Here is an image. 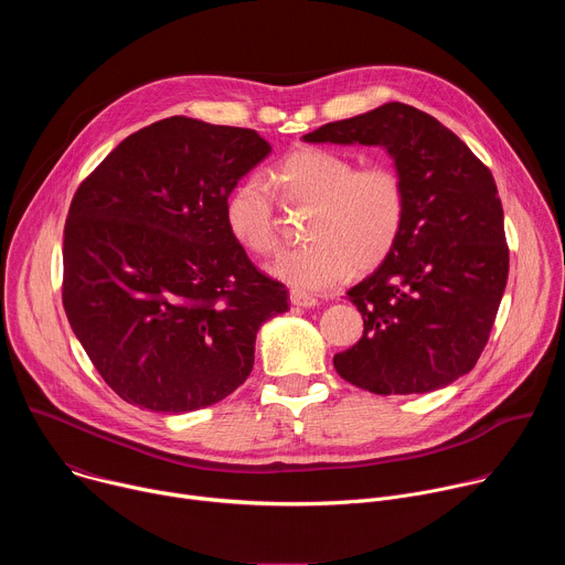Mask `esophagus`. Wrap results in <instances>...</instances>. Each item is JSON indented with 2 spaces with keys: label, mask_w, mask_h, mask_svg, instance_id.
<instances>
[{
  "label": "esophagus",
  "mask_w": 565,
  "mask_h": 565,
  "mask_svg": "<svg viewBox=\"0 0 565 565\" xmlns=\"http://www.w3.org/2000/svg\"><path fill=\"white\" fill-rule=\"evenodd\" d=\"M290 303L299 306V308H310L317 303V299L303 290H290Z\"/></svg>",
  "instance_id": "esophagus-1"
}]
</instances>
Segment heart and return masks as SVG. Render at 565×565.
Listing matches in <instances>:
<instances>
[{
	"label": "heart",
	"mask_w": 565,
	"mask_h": 565,
	"mask_svg": "<svg viewBox=\"0 0 565 565\" xmlns=\"http://www.w3.org/2000/svg\"><path fill=\"white\" fill-rule=\"evenodd\" d=\"M310 205L308 244L286 250L270 273L297 290H324L353 268L373 270L395 248L407 218V185L388 163L355 168L347 153L299 147L262 177L238 181L225 199L223 218L236 244L253 255L279 246L277 201Z\"/></svg>",
	"instance_id": "1"
}]
</instances>
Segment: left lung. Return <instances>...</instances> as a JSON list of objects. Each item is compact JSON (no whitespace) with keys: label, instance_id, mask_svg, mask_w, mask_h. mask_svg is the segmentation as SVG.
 <instances>
[{"label":"left lung","instance_id":"left-lung-1","mask_svg":"<svg viewBox=\"0 0 565 565\" xmlns=\"http://www.w3.org/2000/svg\"><path fill=\"white\" fill-rule=\"evenodd\" d=\"M303 140L386 147L409 196L393 253L347 292L364 333L333 358L338 373L380 395L427 393L469 373L510 270L490 168L434 116L402 103L321 125Z\"/></svg>","mask_w":565,"mask_h":565}]
</instances>
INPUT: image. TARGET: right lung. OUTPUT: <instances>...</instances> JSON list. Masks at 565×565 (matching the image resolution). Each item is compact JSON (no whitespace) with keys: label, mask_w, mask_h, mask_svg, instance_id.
Segmentation results:
<instances>
[{"label":"right lung","mask_w":565,"mask_h":565,"mask_svg":"<svg viewBox=\"0 0 565 565\" xmlns=\"http://www.w3.org/2000/svg\"><path fill=\"white\" fill-rule=\"evenodd\" d=\"M268 153L255 129L172 116L127 136L75 190L62 303L129 405H216L250 375L259 327L290 308L223 218L232 188Z\"/></svg>","instance_id":"right-lung-1"}]
</instances>
